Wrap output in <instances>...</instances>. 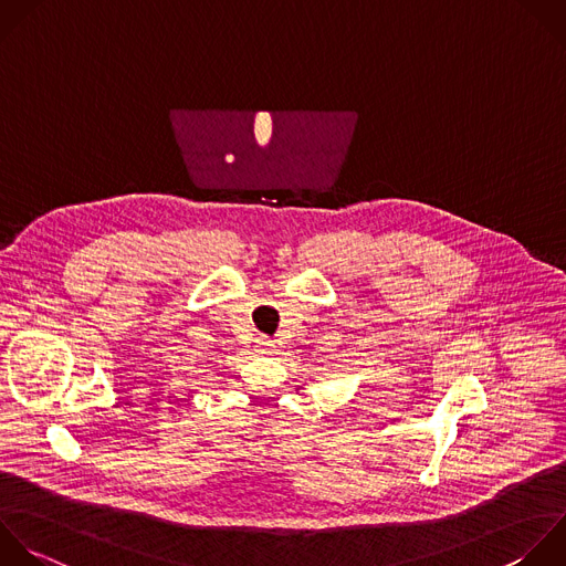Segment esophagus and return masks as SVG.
Returning <instances> with one entry per match:
<instances>
[{
	"mask_svg": "<svg viewBox=\"0 0 566 566\" xmlns=\"http://www.w3.org/2000/svg\"><path fill=\"white\" fill-rule=\"evenodd\" d=\"M256 347H259V352H261V354H272L276 345H274V340H272V338H268V336H259V338H256Z\"/></svg>",
	"mask_w": 566,
	"mask_h": 566,
	"instance_id": "34e87169",
	"label": "esophagus"
}]
</instances>
